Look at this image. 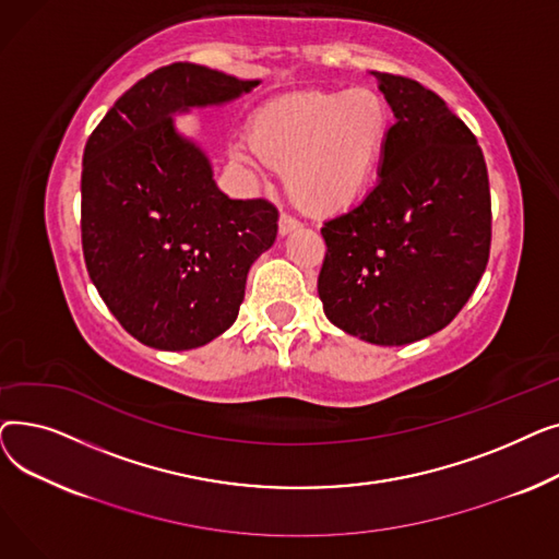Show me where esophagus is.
<instances>
[{"mask_svg": "<svg viewBox=\"0 0 559 559\" xmlns=\"http://www.w3.org/2000/svg\"><path fill=\"white\" fill-rule=\"evenodd\" d=\"M297 228H301V224H299L295 217L281 215V219H278V233H281V235H289L292 230H297Z\"/></svg>", "mask_w": 559, "mask_h": 559, "instance_id": "1", "label": "esophagus"}]
</instances>
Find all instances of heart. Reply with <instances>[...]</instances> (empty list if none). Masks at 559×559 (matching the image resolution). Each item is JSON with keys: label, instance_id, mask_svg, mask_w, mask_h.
Returning a JSON list of instances; mask_svg holds the SVG:
<instances>
[{"label": "heart", "instance_id": "b5f03b06", "mask_svg": "<svg viewBox=\"0 0 559 559\" xmlns=\"http://www.w3.org/2000/svg\"><path fill=\"white\" fill-rule=\"evenodd\" d=\"M392 110L373 91H306L276 97L249 120L233 154L253 171L285 169L287 192L304 209L333 215L354 205L388 154Z\"/></svg>", "mask_w": 559, "mask_h": 559}]
</instances>
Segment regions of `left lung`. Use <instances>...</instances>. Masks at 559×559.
<instances>
[{
    "mask_svg": "<svg viewBox=\"0 0 559 559\" xmlns=\"http://www.w3.org/2000/svg\"><path fill=\"white\" fill-rule=\"evenodd\" d=\"M396 122L378 183L324 222L317 289L344 333L403 346L449 326L485 274L491 199L478 140L421 83L371 72Z\"/></svg>",
    "mask_w": 559,
    "mask_h": 559,
    "instance_id": "left-lung-1",
    "label": "left lung"
}]
</instances>
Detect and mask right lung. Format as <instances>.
Listing matches in <instances>:
<instances>
[{"instance_id":"obj_1","label":"right lung","mask_w":559,"mask_h":559,"mask_svg":"<svg viewBox=\"0 0 559 559\" xmlns=\"http://www.w3.org/2000/svg\"><path fill=\"white\" fill-rule=\"evenodd\" d=\"M238 79L171 63L140 79L85 142L81 242L99 297L138 342L188 350L238 319L251 264L278 233L264 199H228L211 158L174 124L251 93Z\"/></svg>"}]
</instances>
